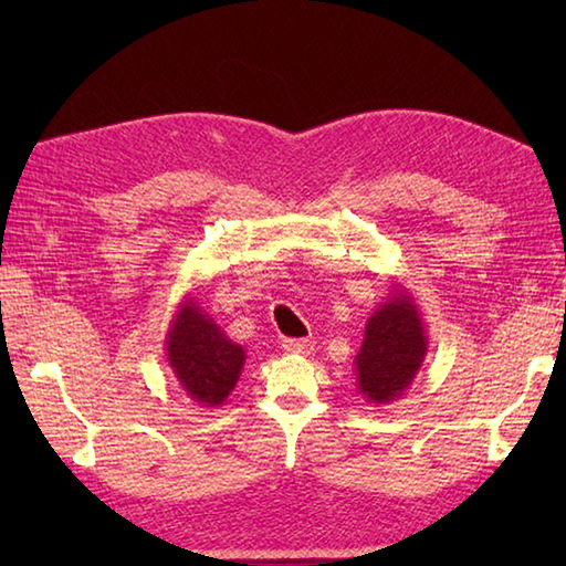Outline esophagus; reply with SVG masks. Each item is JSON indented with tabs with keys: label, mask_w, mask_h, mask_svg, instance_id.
Instances as JSON below:
<instances>
[{
	"label": "esophagus",
	"mask_w": 566,
	"mask_h": 566,
	"mask_svg": "<svg viewBox=\"0 0 566 566\" xmlns=\"http://www.w3.org/2000/svg\"><path fill=\"white\" fill-rule=\"evenodd\" d=\"M282 347L284 353H292V355H308L311 350H314V343L311 340H302V338H284L282 340Z\"/></svg>",
	"instance_id": "obj_1"
}]
</instances>
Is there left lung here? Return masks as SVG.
Segmentation results:
<instances>
[{
  "instance_id": "left-lung-1",
  "label": "left lung",
  "mask_w": 566,
  "mask_h": 566,
  "mask_svg": "<svg viewBox=\"0 0 566 566\" xmlns=\"http://www.w3.org/2000/svg\"><path fill=\"white\" fill-rule=\"evenodd\" d=\"M428 355L426 323L413 294L401 282L371 311L365 340L355 355L357 391L371 406H389L411 389Z\"/></svg>"
}]
</instances>
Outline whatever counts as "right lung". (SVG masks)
Wrapping results in <instances>:
<instances>
[{
	"instance_id": "add662e5",
	"label": "right lung",
	"mask_w": 566,
	"mask_h": 566,
	"mask_svg": "<svg viewBox=\"0 0 566 566\" xmlns=\"http://www.w3.org/2000/svg\"><path fill=\"white\" fill-rule=\"evenodd\" d=\"M167 363L187 399L199 406H221L240 379L245 350L221 331L195 294L179 302L165 335Z\"/></svg>"
}]
</instances>
